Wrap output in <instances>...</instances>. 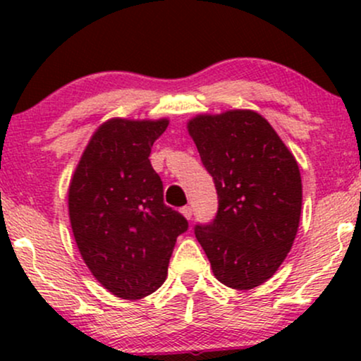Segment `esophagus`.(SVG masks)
Here are the masks:
<instances>
[{"label": "esophagus", "mask_w": 361, "mask_h": 361, "mask_svg": "<svg viewBox=\"0 0 361 361\" xmlns=\"http://www.w3.org/2000/svg\"><path fill=\"white\" fill-rule=\"evenodd\" d=\"M180 212H181V215H183V217L186 219V221H190V219H192V215H193V210H192V207H188V205L183 207V209H181Z\"/></svg>", "instance_id": "1"}]
</instances>
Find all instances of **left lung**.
<instances>
[{
  "mask_svg": "<svg viewBox=\"0 0 361 361\" xmlns=\"http://www.w3.org/2000/svg\"><path fill=\"white\" fill-rule=\"evenodd\" d=\"M186 128L219 195L217 217L195 227V235L221 283L259 287L287 258L299 231L297 159L255 110L195 115Z\"/></svg>",
  "mask_w": 361,
  "mask_h": 361,
  "instance_id": "left-lung-1",
  "label": "left lung"
}]
</instances>
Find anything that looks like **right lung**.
I'll return each mask as SVG.
<instances>
[{
  "label": "right lung",
  "instance_id": "obj_1",
  "mask_svg": "<svg viewBox=\"0 0 361 361\" xmlns=\"http://www.w3.org/2000/svg\"><path fill=\"white\" fill-rule=\"evenodd\" d=\"M169 120L110 118L93 132L68 190L74 241L91 275L115 297L151 295L168 276L188 222L163 202L149 154Z\"/></svg>",
  "mask_w": 361,
  "mask_h": 361
}]
</instances>
